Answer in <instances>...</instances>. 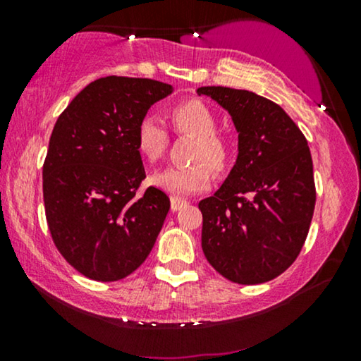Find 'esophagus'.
<instances>
[{"instance_id":"esophagus-1","label":"esophagus","mask_w":361,"mask_h":361,"mask_svg":"<svg viewBox=\"0 0 361 361\" xmlns=\"http://www.w3.org/2000/svg\"><path fill=\"white\" fill-rule=\"evenodd\" d=\"M184 205H187V202L179 199V197H172V199H171V210H172V212L180 210Z\"/></svg>"}]
</instances>
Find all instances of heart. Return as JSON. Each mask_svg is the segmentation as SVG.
I'll return each instance as SVG.
<instances>
[{"label": "heart", "instance_id": "obj_1", "mask_svg": "<svg viewBox=\"0 0 361 361\" xmlns=\"http://www.w3.org/2000/svg\"><path fill=\"white\" fill-rule=\"evenodd\" d=\"M172 126L177 133L195 137L189 167H166L151 177V184L172 195H190L209 189L212 182L209 165L215 172L228 167L230 146L225 137L216 135L215 115L205 103L187 100L169 111ZM135 145L140 156L147 162L161 159L167 147V131L154 115H145L137 121Z\"/></svg>", "mask_w": 361, "mask_h": 361}]
</instances>
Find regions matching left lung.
Instances as JSON below:
<instances>
[{
	"label": "left lung",
	"instance_id": "left-lung-1",
	"mask_svg": "<svg viewBox=\"0 0 361 361\" xmlns=\"http://www.w3.org/2000/svg\"><path fill=\"white\" fill-rule=\"evenodd\" d=\"M228 111L238 133V156L212 197L199 202L202 250L236 284L278 278L298 258L315 207L307 141L283 108L248 90L200 87Z\"/></svg>",
	"mask_w": 361,
	"mask_h": 361
}]
</instances>
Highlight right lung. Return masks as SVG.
<instances>
[{
    "label": "right lung",
    "mask_w": 361,
    "mask_h": 361,
    "mask_svg": "<svg viewBox=\"0 0 361 361\" xmlns=\"http://www.w3.org/2000/svg\"><path fill=\"white\" fill-rule=\"evenodd\" d=\"M172 92L151 78H98L54 126L42 169L47 225L61 255L85 278H126L156 243L171 202L156 187L136 195L146 172L135 131Z\"/></svg>",
    "instance_id": "1"
}]
</instances>
